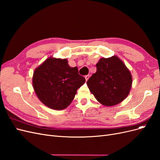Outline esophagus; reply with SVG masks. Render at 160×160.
I'll return each instance as SVG.
<instances>
[{
	"mask_svg": "<svg viewBox=\"0 0 160 160\" xmlns=\"http://www.w3.org/2000/svg\"><path fill=\"white\" fill-rule=\"evenodd\" d=\"M89 78H90V75H86V76H85V78H86V81L89 79Z\"/></svg>",
	"mask_w": 160,
	"mask_h": 160,
	"instance_id": "1",
	"label": "esophagus"
}]
</instances>
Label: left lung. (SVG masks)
Wrapping results in <instances>:
<instances>
[{"instance_id": "obj_1", "label": "left lung", "mask_w": 160, "mask_h": 160, "mask_svg": "<svg viewBox=\"0 0 160 160\" xmlns=\"http://www.w3.org/2000/svg\"><path fill=\"white\" fill-rule=\"evenodd\" d=\"M96 72L87 81L92 94L102 105L115 106L130 93L132 77L130 70L116 56L100 58Z\"/></svg>"}]
</instances>
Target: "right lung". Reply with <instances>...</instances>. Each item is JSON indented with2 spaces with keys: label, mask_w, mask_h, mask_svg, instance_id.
Masks as SVG:
<instances>
[{
  "label": "right lung",
  "mask_w": 160,
  "mask_h": 160,
  "mask_svg": "<svg viewBox=\"0 0 160 160\" xmlns=\"http://www.w3.org/2000/svg\"><path fill=\"white\" fill-rule=\"evenodd\" d=\"M85 81L84 77L78 74V68L70 67L66 59L50 57L35 69L32 85L44 105L58 110L71 104L77 90Z\"/></svg>",
  "instance_id": "right-lung-1"
}]
</instances>
